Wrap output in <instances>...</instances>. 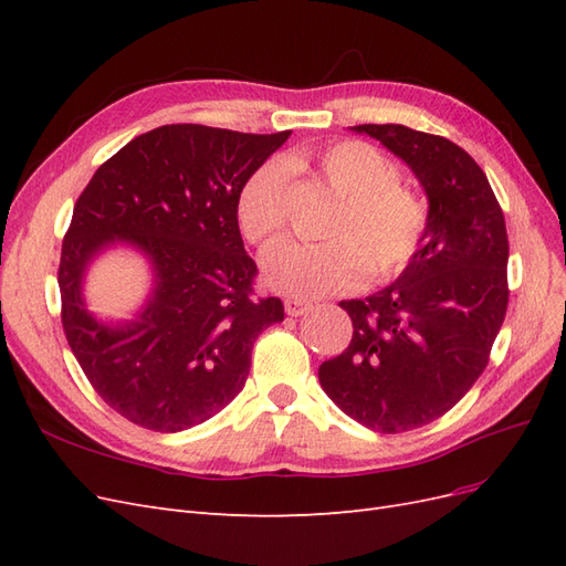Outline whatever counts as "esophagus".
<instances>
[{"instance_id":"esophagus-1","label":"esophagus","mask_w":566,"mask_h":566,"mask_svg":"<svg viewBox=\"0 0 566 566\" xmlns=\"http://www.w3.org/2000/svg\"><path fill=\"white\" fill-rule=\"evenodd\" d=\"M283 304H285V314L287 316H302V314H306V312L312 310V304L306 302V300H302V297H285Z\"/></svg>"}]
</instances>
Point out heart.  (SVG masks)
<instances>
[{
  "mask_svg": "<svg viewBox=\"0 0 566 566\" xmlns=\"http://www.w3.org/2000/svg\"><path fill=\"white\" fill-rule=\"evenodd\" d=\"M290 165L316 172L342 198L323 231L325 243L281 241L264 252L271 287L297 297H321L361 279L387 281L418 252L427 229V202L401 184L397 163L364 142H339L323 150H300ZM287 175L276 160L260 165L235 198L238 229L254 245L283 229Z\"/></svg>",
  "mask_w": 566,
  "mask_h": 566,
  "instance_id": "obj_1",
  "label": "heart"
}]
</instances>
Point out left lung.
<instances>
[{
  "label": "left lung",
  "mask_w": 566,
  "mask_h": 566,
  "mask_svg": "<svg viewBox=\"0 0 566 566\" xmlns=\"http://www.w3.org/2000/svg\"><path fill=\"white\" fill-rule=\"evenodd\" d=\"M352 129L413 169L430 212L397 281L339 302L352 342L318 380L349 418L397 434L441 418L484 373L507 310V231L484 169L453 142L403 125Z\"/></svg>",
  "instance_id": "8db88e82"
}]
</instances>
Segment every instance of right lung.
<instances>
[{"mask_svg":"<svg viewBox=\"0 0 566 566\" xmlns=\"http://www.w3.org/2000/svg\"><path fill=\"white\" fill-rule=\"evenodd\" d=\"M290 132L165 125L136 136L80 193L59 264L61 321L87 380L119 416L181 432L243 389L256 335L283 321L254 297L235 198ZM115 240L139 247L157 285L134 322L101 324L83 306L86 264Z\"/></svg>","mask_w":566,"mask_h":566,"instance_id":"add662e5","label":"right lung"}]
</instances>
